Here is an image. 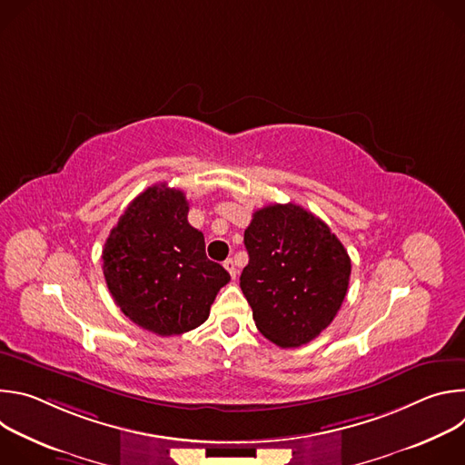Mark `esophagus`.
<instances>
[{"label": "esophagus", "mask_w": 465, "mask_h": 465, "mask_svg": "<svg viewBox=\"0 0 465 465\" xmlns=\"http://www.w3.org/2000/svg\"><path fill=\"white\" fill-rule=\"evenodd\" d=\"M224 269L230 272V276L235 280V276H237V267H235V261L230 257V259H226L224 261Z\"/></svg>", "instance_id": "esophagus-1"}]
</instances>
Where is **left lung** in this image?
Wrapping results in <instances>:
<instances>
[{"label": "left lung", "mask_w": 465, "mask_h": 465, "mask_svg": "<svg viewBox=\"0 0 465 465\" xmlns=\"http://www.w3.org/2000/svg\"><path fill=\"white\" fill-rule=\"evenodd\" d=\"M241 291L262 337L298 348L333 322L350 285L351 259L329 226L289 204L257 210L244 230Z\"/></svg>", "instance_id": "1"}]
</instances>
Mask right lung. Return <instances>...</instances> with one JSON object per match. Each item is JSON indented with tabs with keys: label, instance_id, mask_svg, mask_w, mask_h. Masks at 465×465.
<instances>
[{
	"label": "right lung",
	"instance_id": "obj_1",
	"mask_svg": "<svg viewBox=\"0 0 465 465\" xmlns=\"http://www.w3.org/2000/svg\"><path fill=\"white\" fill-rule=\"evenodd\" d=\"M180 189L156 183L132 201L103 248L108 291L132 322L160 337L204 323L230 274L206 255Z\"/></svg>",
	"mask_w": 465,
	"mask_h": 465
}]
</instances>
